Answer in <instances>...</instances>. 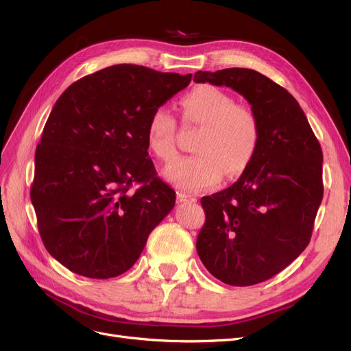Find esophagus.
<instances>
[{"label":"esophagus","mask_w":351,"mask_h":351,"mask_svg":"<svg viewBox=\"0 0 351 351\" xmlns=\"http://www.w3.org/2000/svg\"><path fill=\"white\" fill-rule=\"evenodd\" d=\"M177 202H178V204H189V202H196V197L189 196L183 192H178L177 193Z\"/></svg>","instance_id":"1"}]
</instances>
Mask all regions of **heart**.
<instances>
[{"mask_svg": "<svg viewBox=\"0 0 351 351\" xmlns=\"http://www.w3.org/2000/svg\"><path fill=\"white\" fill-rule=\"evenodd\" d=\"M183 121L202 125L195 155L177 158L164 176L184 192H202L217 186L222 177L232 178L246 171L258 152L261 125L249 107L237 105L227 92L199 86L182 99ZM176 119L167 108L152 111L146 125V143L162 162L176 156Z\"/></svg>", "mask_w": 351, "mask_h": 351, "instance_id": "heart-1", "label": "heart"}]
</instances>
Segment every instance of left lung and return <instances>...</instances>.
I'll return each mask as SVG.
<instances>
[{"instance_id":"obj_1","label":"left lung","mask_w":351,"mask_h":351,"mask_svg":"<svg viewBox=\"0 0 351 351\" xmlns=\"http://www.w3.org/2000/svg\"><path fill=\"white\" fill-rule=\"evenodd\" d=\"M196 83L227 86L252 105L258 152L234 184L202 197L206 221L196 250L219 281L246 287L272 278L312 237L324 196L322 149L293 95L250 69L196 71Z\"/></svg>"}]
</instances>
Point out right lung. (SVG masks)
<instances>
[{
    "instance_id": "obj_1",
    "label": "right lung",
    "mask_w": 351,
    "mask_h": 351,
    "mask_svg": "<svg viewBox=\"0 0 351 351\" xmlns=\"http://www.w3.org/2000/svg\"><path fill=\"white\" fill-rule=\"evenodd\" d=\"M190 80L117 64L74 82L56 102L30 200L47 250L71 272L107 280L129 271L174 208L176 192L147 156L146 125Z\"/></svg>"
}]
</instances>
